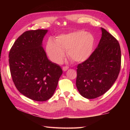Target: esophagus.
Listing matches in <instances>:
<instances>
[{"instance_id":"34e87169","label":"esophagus","mask_w":130,"mask_h":130,"mask_svg":"<svg viewBox=\"0 0 130 130\" xmlns=\"http://www.w3.org/2000/svg\"><path fill=\"white\" fill-rule=\"evenodd\" d=\"M68 69H69L68 67H63L62 68V70L64 71H67Z\"/></svg>"}]
</instances>
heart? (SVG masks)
Listing matches in <instances>:
<instances>
[{"label": "heart", "instance_id": "obj_1", "mask_svg": "<svg viewBox=\"0 0 130 130\" xmlns=\"http://www.w3.org/2000/svg\"><path fill=\"white\" fill-rule=\"evenodd\" d=\"M95 38L87 31L80 30L57 36L55 41L51 38L46 43V52L52 61L60 63L65 57L68 51V57L75 62L85 61L93 52Z\"/></svg>", "mask_w": 130, "mask_h": 130}]
</instances>
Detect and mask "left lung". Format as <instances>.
Listing matches in <instances>:
<instances>
[{
	"label": "left lung",
	"instance_id": "obj_1",
	"mask_svg": "<svg viewBox=\"0 0 130 130\" xmlns=\"http://www.w3.org/2000/svg\"><path fill=\"white\" fill-rule=\"evenodd\" d=\"M102 37L88 59L77 67L76 85L79 93L94 99L107 92L120 73L121 53L118 41L101 28Z\"/></svg>",
	"mask_w": 130,
	"mask_h": 130
}]
</instances>
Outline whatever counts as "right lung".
Here are the masks:
<instances>
[{
	"label": "right lung",
	"mask_w": 130,
	"mask_h": 130,
	"mask_svg": "<svg viewBox=\"0 0 130 130\" xmlns=\"http://www.w3.org/2000/svg\"><path fill=\"white\" fill-rule=\"evenodd\" d=\"M47 29L27 31L14 43L9 54L10 71L15 87L34 101L43 102L53 95L62 70L48 59L42 47Z\"/></svg>",
	"instance_id": "add662e5"
}]
</instances>
